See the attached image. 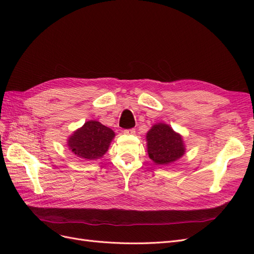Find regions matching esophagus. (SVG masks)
I'll use <instances>...</instances> for the list:
<instances>
[{"label": "esophagus", "mask_w": 254, "mask_h": 254, "mask_svg": "<svg viewBox=\"0 0 254 254\" xmlns=\"http://www.w3.org/2000/svg\"><path fill=\"white\" fill-rule=\"evenodd\" d=\"M123 132H124L125 134H134L135 133V130L133 128H131V129H125Z\"/></svg>", "instance_id": "1"}]
</instances>
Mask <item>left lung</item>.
Segmentation results:
<instances>
[{
  "instance_id": "8db88e82",
  "label": "left lung",
  "mask_w": 254,
  "mask_h": 254,
  "mask_svg": "<svg viewBox=\"0 0 254 254\" xmlns=\"http://www.w3.org/2000/svg\"><path fill=\"white\" fill-rule=\"evenodd\" d=\"M148 157L157 165H168L186 153V144L180 133L165 123H157L146 133Z\"/></svg>"
}]
</instances>
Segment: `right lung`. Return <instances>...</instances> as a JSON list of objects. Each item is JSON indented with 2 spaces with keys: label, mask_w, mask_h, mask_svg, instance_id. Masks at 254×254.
<instances>
[{
  "label": "right lung",
  "mask_w": 254,
  "mask_h": 254,
  "mask_svg": "<svg viewBox=\"0 0 254 254\" xmlns=\"http://www.w3.org/2000/svg\"><path fill=\"white\" fill-rule=\"evenodd\" d=\"M115 133L98 121L91 120L76 129L66 140L67 147L75 156L83 160H96L104 157L114 139Z\"/></svg>",
  "instance_id": "right-lung-1"
}]
</instances>
